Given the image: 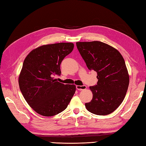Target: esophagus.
<instances>
[{
	"label": "esophagus",
	"instance_id": "esophagus-1",
	"mask_svg": "<svg viewBox=\"0 0 146 146\" xmlns=\"http://www.w3.org/2000/svg\"><path fill=\"white\" fill-rule=\"evenodd\" d=\"M76 88L78 90H85L86 88V85H82V86H80V85H77L76 86Z\"/></svg>",
	"mask_w": 146,
	"mask_h": 146
}]
</instances>
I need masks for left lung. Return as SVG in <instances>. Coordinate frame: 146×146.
<instances>
[{"instance_id": "1", "label": "left lung", "mask_w": 146, "mask_h": 146, "mask_svg": "<svg viewBox=\"0 0 146 146\" xmlns=\"http://www.w3.org/2000/svg\"><path fill=\"white\" fill-rule=\"evenodd\" d=\"M76 46L88 68L98 74V83L90 86L93 98L85 103L86 109L98 115L112 113L122 103L129 86L123 57L116 48L99 41L77 42Z\"/></svg>"}]
</instances>
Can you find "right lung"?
<instances>
[{
    "mask_svg": "<svg viewBox=\"0 0 146 146\" xmlns=\"http://www.w3.org/2000/svg\"><path fill=\"white\" fill-rule=\"evenodd\" d=\"M72 43L44 45L25 58L19 78L20 91L28 104L41 115H56L66 108L76 92L74 85L54 78L60 76V64L74 48Z\"/></svg>",
    "mask_w": 146,
    "mask_h": 146,
    "instance_id": "1",
    "label": "right lung"
}]
</instances>
